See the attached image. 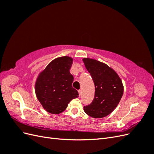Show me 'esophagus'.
I'll use <instances>...</instances> for the list:
<instances>
[{
  "label": "esophagus",
  "mask_w": 154,
  "mask_h": 154,
  "mask_svg": "<svg viewBox=\"0 0 154 154\" xmlns=\"http://www.w3.org/2000/svg\"><path fill=\"white\" fill-rule=\"evenodd\" d=\"M78 93H79V96H80L82 94V90H78Z\"/></svg>",
  "instance_id": "1"
}]
</instances>
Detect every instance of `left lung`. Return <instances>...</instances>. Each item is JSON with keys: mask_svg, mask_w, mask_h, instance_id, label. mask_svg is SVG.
I'll return each mask as SVG.
<instances>
[{"mask_svg": "<svg viewBox=\"0 0 154 154\" xmlns=\"http://www.w3.org/2000/svg\"><path fill=\"white\" fill-rule=\"evenodd\" d=\"M83 61L95 86L94 100L83 107L85 112L94 118L105 117L116 109L122 99V82L118 74L105 63L90 58H83Z\"/></svg>", "mask_w": 154, "mask_h": 154, "instance_id": "left-lung-1", "label": "left lung"}]
</instances>
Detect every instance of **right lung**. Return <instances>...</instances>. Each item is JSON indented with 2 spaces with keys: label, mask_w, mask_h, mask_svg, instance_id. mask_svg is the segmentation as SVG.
Here are the masks:
<instances>
[{
  "label": "right lung",
  "mask_w": 154,
  "mask_h": 154,
  "mask_svg": "<svg viewBox=\"0 0 154 154\" xmlns=\"http://www.w3.org/2000/svg\"><path fill=\"white\" fill-rule=\"evenodd\" d=\"M72 59L68 57L56 58L49 63L37 78L35 92L44 109L51 114H60L69 103L78 97L72 87L74 78L69 69Z\"/></svg>",
  "instance_id": "1"
}]
</instances>
